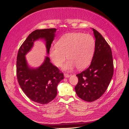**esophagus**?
<instances>
[{"label": "esophagus", "mask_w": 129, "mask_h": 129, "mask_svg": "<svg viewBox=\"0 0 129 129\" xmlns=\"http://www.w3.org/2000/svg\"><path fill=\"white\" fill-rule=\"evenodd\" d=\"M64 76L65 77H66V78H68V77H69L70 75H69L68 74H66V73H64Z\"/></svg>", "instance_id": "1"}]
</instances>
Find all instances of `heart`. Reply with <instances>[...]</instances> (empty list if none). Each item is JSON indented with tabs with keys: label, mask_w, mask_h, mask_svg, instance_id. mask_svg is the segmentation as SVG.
<instances>
[{
	"label": "heart",
	"mask_w": 129,
	"mask_h": 129,
	"mask_svg": "<svg viewBox=\"0 0 129 129\" xmlns=\"http://www.w3.org/2000/svg\"><path fill=\"white\" fill-rule=\"evenodd\" d=\"M95 49V40L91 35L71 33L63 35L50 49V56L53 63L60 67L68 56L69 59L63 66L65 71L76 67L83 69L91 63Z\"/></svg>",
	"instance_id": "obj_1"
}]
</instances>
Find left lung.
Returning a JSON list of instances; mask_svg holds the SVG:
<instances>
[{
    "instance_id": "8db88e82",
    "label": "left lung",
    "mask_w": 129,
    "mask_h": 129,
    "mask_svg": "<svg viewBox=\"0 0 129 129\" xmlns=\"http://www.w3.org/2000/svg\"><path fill=\"white\" fill-rule=\"evenodd\" d=\"M95 38V49L89 67L77 74L75 91L80 99L93 102L103 95L114 74V63L110 46L99 32L92 28Z\"/></svg>"
}]
</instances>
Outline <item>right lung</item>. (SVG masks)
Segmentation results:
<instances>
[{"label": "right lung", "instance_id": "obj_1", "mask_svg": "<svg viewBox=\"0 0 129 129\" xmlns=\"http://www.w3.org/2000/svg\"><path fill=\"white\" fill-rule=\"evenodd\" d=\"M55 28L36 29L31 33L20 46L17 58V76L18 83L28 98L35 102L47 104L55 98L57 87L64 79L63 73L50 62L46 56L43 63L38 68L30 67L25 55L39 39L46 42L47 53L49 54L55 38Z\"/></svg>", "mask_w": 129, "mask_h": 129}]
</instances>
